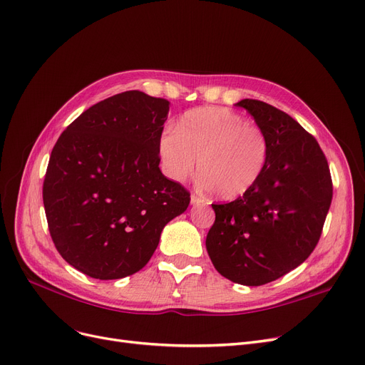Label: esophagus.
I'll return each instance as SVG.
<instances>
[{"instance_id": "34e87169", "label": "esophagus", "mask_w": 365, "mask_h": 365, "mask_svg": "<svg viewBox=\"0 0 365 365\" xmlns=\"http://www.w3.org/2000/svg\"><path fill=\"white\" fill-rule=\"evenodd\" d=\"M190 202H192V205H200V203H203V199L197 195H192Z\"/></svg>"}]
</instances>
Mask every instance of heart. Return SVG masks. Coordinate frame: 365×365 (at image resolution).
Here are the masks:
<instances>
[{
  "instance_id": "1",
  "label": "heart",
  "mask_w": 365,
  "mask_h": 365,
  "mask_svg": "<svg viewBox=\"0 0 365 365\" xmlns=\"http://www.w3.org/2000/svg\"><path fill=\"white\" fill-rule=\"evenodd\" d=\"M169 178L184 181L195 172L203 187L225 200L249 193L265 172L269 142L264 128L220 106L187 110L158 139ZM200 162H197V158Z\"/></svg>"
}]
</instances>
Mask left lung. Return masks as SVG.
<instances>
[{
    "instance_id": "8db88e82",
    "label": "left lung",
    "mask_w": 365,
    "mask_h": 365,
    "mask_svg": "<svg viewBox=\"0 0 365 365\" xmlns=\"http://www.w3.org/2000/svg\"><path fill=\"white\" fill-rule=\"evenodd\" d=\"M237 106L264 128L268 163L249 193L212 203L215 222L205 244L212 265L226 279L262 286L313 253L331 207L332 180L317 140L292 116L253 98Z\"/></svg>"
}]
</instances>
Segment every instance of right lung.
Masks as SVG:
<instances>
[{
    "label": "right lung",
    "instance_id": "add662e5",
    "mask_svg": "<svg viewBox=\"0 0 365 365\" xmlns=\"http://www.w3.org/2000/svg\"><path fill=\"white\" fill-rule=\"evenodd\" d=\"M169 101L142 91L86 109L58 138L43 181V205L58 253L98 280L148 264L160 233L190 192L158 168Z\"/></svg>",
    "mask_w": 365,
    "mask_h": 365
}]
</instances>
